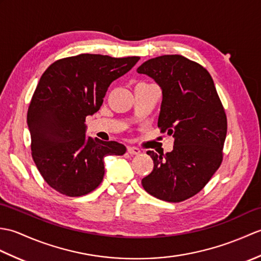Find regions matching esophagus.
Listing matches in <instances>:
<instances>
[{"label":"esophagus","mask_w":261,"mask_h":261,"mask_svg":"<svg viewBox=\"0 0 261 261\" xmlns=\"http://www.w3.org/2000/svg\"><path fill=\"white\" fill-rule=\"evenodd\" d=\"M127 152H129L130 154H139L141 151H140V149L139 148H137V147H127Z\"/></svg>","instance_id":"1"}]
</instances>
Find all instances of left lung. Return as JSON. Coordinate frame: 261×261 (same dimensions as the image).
I'll return each mask as SVG.
<instances>
[{
    "label": "left lung",
    "mask_w": 261,
    "mask_h": 261,
    "mask_svg": "<svg viewBox=\"0 0 261 261\" xmlns=\"http://www.w3.org/2000/svg\"><path fill=\"white\" fill-rule=\"evenodd\" d=\"M137 71L162 88L158 127L175 138L170 152L147 151L153 169L141 184L163 201H185L203 190L222 163L228 129L223 105L208 71L180 55L149 59Z\"/></svg>",
    "instance_id": "8db88e82"
}]
</instances>
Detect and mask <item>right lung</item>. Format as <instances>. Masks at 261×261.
<instances>
[{
	"mask_svg": "<svg viewBox=\"0 0 261 261\" xmlns=\"http://www.w3.org/2000/svg\"><path fill=\"white\" fill-rule=\"evenodd\" d=\"M139 59L81 54L57 60L42 74L27 122L33 162L55 191L70 197L86 195L103 180L104 157L125 152L119 142L86 137L85 120L102 107L111 83Z\"/></svg>",
	"mask_w": 261,
	"mask_h": 261,
	"instance_id": "add662e5",
	"label": "right lung"
}]
</instances>
